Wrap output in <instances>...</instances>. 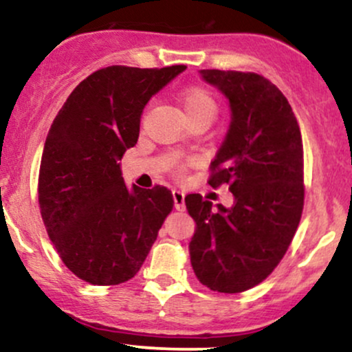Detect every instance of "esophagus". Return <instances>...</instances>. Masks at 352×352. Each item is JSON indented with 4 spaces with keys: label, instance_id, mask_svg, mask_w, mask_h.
<instances>
[{
    "label": "esophagus",
    "instance_id": "1",
    "mask_svg": "<svg viewBox=\"0 0 352 352\" xmlns=\"http://www.w3.org/2000/svg\"><path fill=\"white\" fill-rule=\"evenodd\" d=\"M173 201H175V208L177 211H184V192L179 189L173 191Z\"/></svg>",
    "mask_w": 352,
    "mask_h": 352
}]
</instances>
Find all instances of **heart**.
Instances as JSON below:
<instances>
[{
	"label": "heart",
	"mask_w": 352,
	"mask_h": 352,
	"mask_svg": "<svg viewBox=\"0 0 352 352\" xmlns=\"http://www.w3.org/2000/svg\"><path fill=\"white\" fill-rule=\"evenodd\" d=\"M181 101H183V108L188 120H195V118L199 116L214 118L216 101L208 89L199 88V86H192V88L184 91L183 96H181Z\"/></svg>",
	"instance_id": "heart-1"
}]
</instances>
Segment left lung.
Returning <instances> with one entry per match:
<instances>
[{
	"mask_svg": "<svg viewBox=\"0 0 352 352\" xmlns=\"http://www.w3.org/2000/svg\"><path fill=\"white\" fill-rule=\"evenodd\" d=\"M226 98L231 121L211 161L212 188L229 184L231 208L184 197L196 223L189 256L196 278L218 293L259 284L286 254L304 204L302 140L284 94L256 73L201 69Z\"/></svg>",
	"mask_w": 352,
	"mask_h": 352,
	"instance_id": "8db88e82",
	"label": "left lung"
}]
</instances>
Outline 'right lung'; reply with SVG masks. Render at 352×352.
<instances>
[{
  "mask_svg": "<svg viewBox=\"0 0 352 352\" xmlns=\"http://www.w3.org/2000/svg\"><path fill=\"white\" fill-rule=\"evenodd\" d=\"M184 69L102 68L74 88L51 124L39 208L63 263L82 281L111 286L131 279L171 212V191L128 188L120 161L136 144L144 106Z\"/></svg>",
  "mask_w": 352,
  "mask_h": 352,
  "instance_id": "1",
  "label": "right lung"
}]
</instances>
